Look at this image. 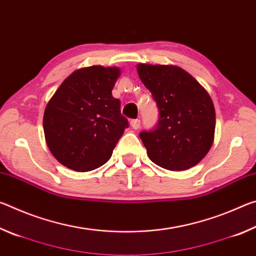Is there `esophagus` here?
I'll list each match as a JSON object with an SVG mask.
<instances>
[{"label": "esophagus", "instance_id": "34e87169", "mask_svg": "<svg viewBox=\"0 0 256 256\" xmlns=\"http://www.w3.org/2000/svg\"><path fill=\"white\" fill-rule=\"evenodd\" d=\"M130 124H131V126L134 128V130H138V128H140V120H131V122H130Z\"/></svg>", "mask_w": 256, "mask_h": 256}]
</instances>
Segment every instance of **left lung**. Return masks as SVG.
I'll return each instance as SVG.
<instances>
[{"label": "left lung", "mask_w": 256, "mask_h": 256, "mask_svg": "<svg viewBox=\"0 0 256 256\" xmlns=\"http://www.w3.org/2000/svg\"><path fill=\"white\" fill-rule=\"evenodd\" d=\"M136 68L159 110L157 125L140 133L150 160L168 170L196 166L214 138L216 112L209 94L178 66L138 64Z\"/></svg>", "instance_id": "left-lung-1"}]
</instances>
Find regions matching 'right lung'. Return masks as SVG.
<instances>
[{
	"mask_svg": "<svg viewBox=\"0 0 256 256\" xmlns=\"http://www.w3.org/2000/svg\"><path fill=\"white\" fill-rule=\"evenodd\" d=\"M118 68L94 66L68 76L44 112L46 144L58 162L76 172H89L112 157L128 122L112 90Z\"/></svg>",
	"mask_w": 256,
	"mask_h": 256,
	"instance_id": "add662e5",
	"label": "right lung"
}]
</instances>
